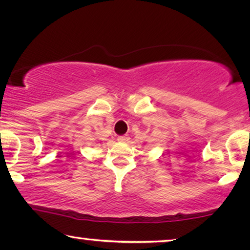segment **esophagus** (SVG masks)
Returning <instances> with one entry per match:
<instances>
[{
  "instance_id": "obj_1",
  "label": "esophagus",
  "mask_w": 250,
  "mask_h": 250,
  "mask_svg": "<svg viewBox=\"0 0 250 250\" xmlns=\"http://www.w3.org/2000/svg\"><path fill=\"white\" fill-rule=\"evenodd\" d=\"M118 141H119V142H128L129 137H128V135H120V137H118Z\"/></svg>"
}]
</instances>
